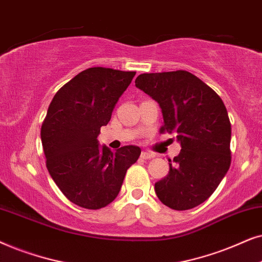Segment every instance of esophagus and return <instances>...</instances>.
Returning a JSON list of instances; mask_svg holds the SVG:
<instances>
[{
	"label": "esophagus",
	"instance_id": "obj_1",
	"mask_svg": "<svg viewBox=\"0 0 262 262\" xmlns=\"http://www.w3.org/2000/svg\"><path fill=\"white\" fill-rule=\"evenodd\" d=\"M141 159H152L153 157H155V155H153V153H149V152H142L141 153Z\"/></svg>",
	"mask_w": 262,
	"mask_h": 262
}]
</instances>
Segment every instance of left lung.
<instances>
[{"label": "left lung", "mask_w": 262, "mask_h": 262, "mask_svg": "<svg viewBox=\"0 0 262 262\" xmlns=\"http://www.w3.org/2000/svg\"><path fill=\"white\" fill-rule=\"evenodd\" d=\"M135 86L157 100L160 133H175L180 155L155 184L157 196L176 211L199 206L213 194L231 164V123L217 93L187 71L145 73Z\"/></svg>", "instance_id": "8db88e82"}]
</instances>
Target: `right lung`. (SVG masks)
Segmentation results:
<instances>
[{"label":"right lung","instance_id":"1","mask_svg":"<svg viewBox=\"0 0 262 262\" xmlns=\"http://www.w3.org/2000/svg\"><path fill=\"white\" fill-rule=\"evenodd\" d=\"M134 75L89 68L62 86L49 105L40 129L47 169L64 196L82 208L99 210L113 202L140 157L138 146L111 152L97 140Z\"/></svg>","mask_w":262,"mask_h":262}]
</instances>
